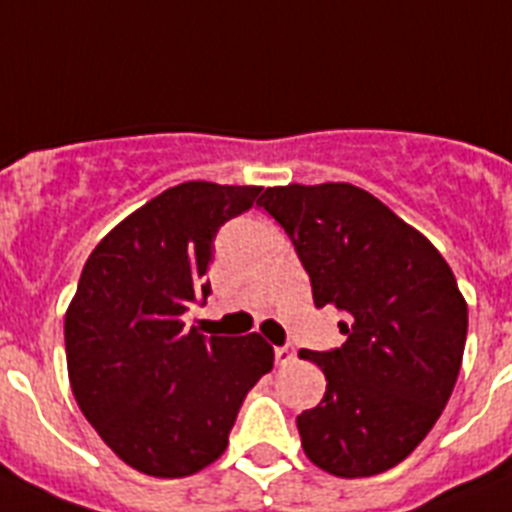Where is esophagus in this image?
<instances>
[{"label": "esophagus", "mask_w": 512, "mask_h": 512, "mask_svg": "<svg viewBox=\"0 0 512 512\" xmlns=\"http://www.w3.org/2000/svg\"><path fill=\"white\" fill-rule=\"evenodd\" d=\"M293 358H296V348H293V345H281V348H275V363L286 366V363H291Z\"/></svg>", "instance_id": "34e87169"}]
</instances>
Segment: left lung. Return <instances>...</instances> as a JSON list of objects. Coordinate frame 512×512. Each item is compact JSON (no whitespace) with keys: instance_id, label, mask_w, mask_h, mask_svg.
Here are the masks:
<instances>
[{"instance_id":"1","label":"left lung","mask_w":512,"mask_h":512,"mask_svg":"<svg viewBox=\"0 0 512 512\" xmlns=\"http://www.w3.org/2000/svg\"><path fill=\"white\" fill-rule=\"evenodd\" d=\"M257 203L291 239L314 304L345 314L342 348L301 350L327 379L296 417L304 453L335 477L381 474L420 446L459 379V283L420 231L348 182L268 188Z\"/></svg>"}]
</instances>
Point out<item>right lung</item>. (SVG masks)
I'll return each instance as SVG.
<instances>
[{
  "mask_svg": "<svg viewBox=\"0 0 512 512\" xmlns=\"http://www.w3.org/2000/svg\"><path fill=\"white\" fill-rule=\"evenodd\" d=\"M255 185L182 182L131 213L92 250L66 311L71 391L100 438L149 477H190L229 446L273 348L185 330L206 304L213 239L260 201Z\"/></svg>",
  "mask_w": 512,
  "mask_h": 512,
  "instance_id": "obj_1",
  "label": "right lung"
}]
</instances>
